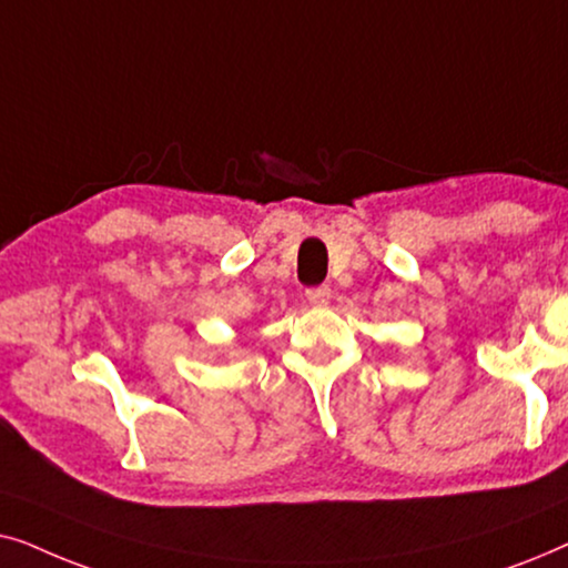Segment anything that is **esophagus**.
<instances>
[{
  "mask_svg": "<svg viewBox=\"0 0 568 568\" xmlns=\"http://www.w3.org/2000/svg\"><path fill=\"white\" fill-rule=\"evenodd\" d=\"M305 297H307L310 305L323 307V305H328V300H331V290H328V286H310V290L305 292Z\"/></svg>",
  "mask_w": 568,
  "mask_h": 568,
  "instance_id": "34e87169",
  "label": "esophagus"
}]
</instances>
